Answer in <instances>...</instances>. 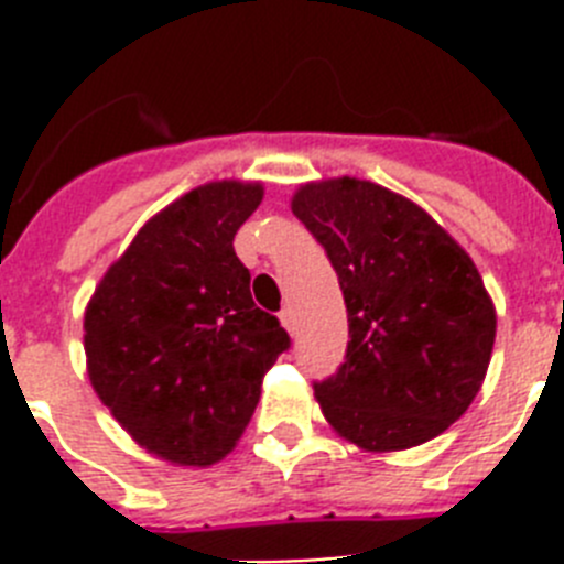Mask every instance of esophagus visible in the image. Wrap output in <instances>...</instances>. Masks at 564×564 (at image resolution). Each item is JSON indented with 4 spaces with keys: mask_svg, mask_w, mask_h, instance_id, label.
Returning a JSON list of instances; mask_svg holds the SVG:
<instances>
[{
    "mask_svg": "<svg viewBox=\"0 0 564 564\" xmlns=\"http://www.w3.org/2000/svg\"><path fill=\"white\" fill-rule=\"evenodd\" d=\"M279 322H282V327H285L288 333H293V327H296V316H293V307H282V313H279Z\"/></svg>",
    "mask_w": 564,
    "mask_h": 564,
    "instance_id": "obj_1",
    "label": "esophagus"
}]
</instances>
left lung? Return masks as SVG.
Listing matches in <instances>:
<instances>
[{
    "mask_svg": "<svg viewBox=\"0 0 564 564\" xmlns=\"http://www.w3.org/2000/svg\"><path fill=\"white\" fill-rule=\"evenodd\" d=\"M293 214L327 251L350 341L313 383L327 423L367 452L421 446L480 392L497 313L475 262L430 214L358 177L299 186Z\"/></svg>",
    "mask_w": 564,
    "mask_h": 564,
    "instance_id": "1",
    "label": "left lung"
}]
</instances>
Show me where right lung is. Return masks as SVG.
Instances as JSON below:
<instances>
[{
    "label": "right lung",
    "instance_id": "right-lung-1",
    "mask_svg": "<svg viewBox=\"0 0 564 564\" xmlns=\"http://www.w3.org/2000/svg\"><path fill=\"white\" fill-rule=\"evenodd\" d=\"M262 183L217 181L154 214L84 313L93 390L143 449L212 466L237 446L291 336L251 299L234 234Z\"/></svg>",
    "mask_w": 564,
    "mask_h": 564
}]
</instances>
